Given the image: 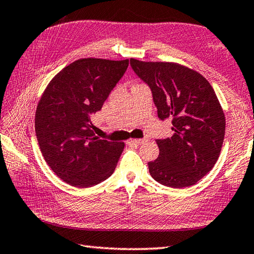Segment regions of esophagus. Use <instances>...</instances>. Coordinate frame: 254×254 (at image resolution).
I'll use <instances>...</instances> for the list:
<instances>
[{"label": "esophagus", "instance_id": "1", "mask_svg": "<svg viewBox=\"0 0 254 254\" xmlns=\"http://www.w3.org/2000/svg\"><path fill=\"white\" fill-rule=\"evenodd\" d=\"M147 141V139H139V140H130L127 143H133V144H143Z\"/></svg>", "mask_w": 254, "mask_h": 254}]
</instances>
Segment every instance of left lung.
<instances>
[{"mask_svg":"<svg viewBox=\"0 0 254 254\" xmlns=\"http://www.w3.org/2000/svg\"><path fill=\"white\" fill-rule=\"evenodd\" d=\"M132 70L146 83L161 120L172 119L171 137L156 140L159 158L147 163L151 177L165 187H191L219 159L225 119L213 87L200 73L167 62L131 59Z\"/></svg>","mask_w":254,"mask_h":254,"instance_id":"8db88e82","label":"left lung"}]
</instances>
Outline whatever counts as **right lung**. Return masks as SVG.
I'll use <instances>...</instances> for the list:
<instances>
[{"mask_svg": "<svg viewBox=\"0 0 254 254\" xmlns=\"http://www.w3.org/2000/svg\"><path fill=\"white\" fill-rule=\"evenodd\" d=\"M128 60L81 59L50 82L35 114L41 152L52 171L76 188H90L114 172L124 143L100 139L91 117L121 80Z\"/></svg>", "mask_w": 254, "mask_h": 254, "instance_id": "add662e5", "label": "right lung"}]
</instances>
